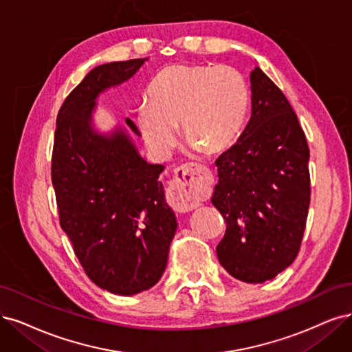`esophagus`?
<instances>
[{
    "label": "esophagus",
    "mask_w": 352,
    "mask_h": 352,
    "mask_svg": "<svg viewBox=\"0 0 352 352\" xmlns=\"http://www.w3.org/2000/svg\"><path fill=\"white\" fill-rule=\"evenodd\" d=\"M212 186V175L206 166L197 164L175 169L174 179L168 188V201L178 213H187L200 206Z\"/></svg>",
    "instance_id": "1"
}]
</instances>
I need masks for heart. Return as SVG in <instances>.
<instances>
[{
  "label": "heart",
  "instance_id": "1",
  "mask_svg": "<svg viewBox=\"0 0 352 352\" xmlns=\"http://www.w3.org/2000/svg\"><path fill=\"white\" fill-rule=\"evenodd\" d=\"M138 109V126L148 146L165 153L175 143V126L184 140L204 152H223L236 140L248 110L243 76L226 65H174L148 91Z\"/></svg>",
  "mask_w": 352,
  "mask_h": 352
}]
</instances>
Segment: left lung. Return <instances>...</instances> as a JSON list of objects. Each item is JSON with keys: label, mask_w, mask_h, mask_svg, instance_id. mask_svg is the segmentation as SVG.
I'll use <instances>...</instances> for the list:
<instances>
[{"label": "left lung", "mask_w": 352, "mask_h": 352, "mask_svg": "<svg viewBox=\"0 0 352 352\" xmlns=\"http://www.w3.org/2000/svg\"><path fill=\"white\" fill-rule=\"evenodd\" d=\"M252 114L239 140L216 161L212 203L226 232L219 263L245 283H264L300 251L310 204L309 145L283 91L258 67Z\"/></svg>", "instance_id": "left-lung-1"}]
</instances>
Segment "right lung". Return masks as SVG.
Here are the masks:
<instances>
[{"label": "right lung", "instance_id": "add662e5", "mask_svg": "<svg viewBox=\"0 0 352 352\" xmlns=\"http://www.w3.org/2000/svg\"><path fill=\"white\" fill-rule=\"evenodd\" d=\"M143 59L104 63L65 98L52 151L59 223L87 277L113 294L148 290L164 274L177 220L165 203L164 165L142 160L126 133L89 126L96 97L133 76ZM127 126L139 135L136 124Z\"/></svg>", "mask_w": 352, "mask_h": 352}]
</instances>
